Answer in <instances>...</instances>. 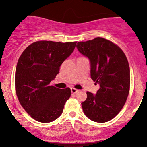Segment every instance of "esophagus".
<instances>
[{
  "instance_id": "34e87169",
  "label": "esophagus",
  "mask_w": 147,
  "mask_h": 147,
  "mask_svg": "<svg viewBox=\"0 0 147 147\" xmlns=\"http://www.w3.org/2000/svg\"><path fill=\"white\" fill-rule=\"evenodd\" d=\"M71 92H72V93L75 94V93H77V92H78V90H77V89L74 88H71Z\"/></svg>"
}]
</instances>
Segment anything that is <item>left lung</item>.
Returning <instances> with one entry per match:
<instances>
[{"label":"left lung","instance_id":"1","mask_svg":"<svg viewBox=\"0 0 147 147\" xmlns=\"http://www.w3.org/2000/svg\"><path fill=\"white\" fill-rule=\"evenodd\" d=\"M77 48L90 63L91 79L99 84L97 94L87 92L84 114L96 122L110 121L125 104L130 89V68L124 52L113 42L97 37L78 42Z\"/></svg>","mask_w":147,"mask_h":147}]
</instances>
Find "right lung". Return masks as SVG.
<instances>
[{"label":"right lung","mask_w":147,"mask_h":147,"mask_svg":"<svg viewBox=\"0 0 147 147\" xmlns=\"http://www.w3.org/2000/svg\"><path fill=\"white\" fill-rule=\"evenodd\" d=\"M76 43L36 41L19 57L15 73L16 95L21 105L35 120L51 122L63 113L71 90L69 88L59 89L50 83L74 51Z\"/></svg>","instance_id":"add662e5"}]
</instances>
